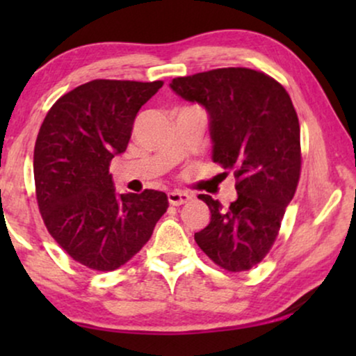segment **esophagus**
<instances>
[{
	"mask_svg": "<svg viewBox=\"0 0 356 356\" xmlns=\"http://www.w3.org/2000/svg\"><path fill=\"white\" fill-rule=\"evenodd\" d=\"M189 199H191V194L186 191H170L168 193V202L172 206H181V204H186Z\"/></svg>",
	"mask_w": 356,
	"mask_h": 356,
	"instance_id": "34e87169",
	"label": "esophagus"
}]
</instances>
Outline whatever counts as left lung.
I'll use <instances>...</instances> for the list:
<instances>
[{"label": "left lung", "mask_w": 356, "mask_h": 356, "mask_svg": "<svg viewBox=\"0 0 356 356\" xmlns=\"http://www.w3.org/2000/svg\"><path fill=\"white\" fill-rule=\"evenodd\" d=\"M170 87L206 108L212 160L236 178L238 197L228 207L199 194L211 222L194 240L225 270H250L274 245L298 186L300 123L290 95L270 76L248 67L177 77Z\"/></svg>", "instance_id": "obj_1"}]
</instances>
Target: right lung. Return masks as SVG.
<instances>
[{"mask_svg": "<svg viewBox=\"0 0 356 356\" xmlns=\"http://www.w3.org/2000/svg\"><path fill=\"white\" fill-rule=\"evenodd\" d=\"M162 81L95 79L55 102L38 131L33 178L42 218L72 259L115 270L138 254L167 212V194L116 193L110 173L136 115Z\"/></svg>", "mask_w": 356, "mask_h": 356, "instance_id": "right-lung-1", "label": "right lung"}]
</instances>
